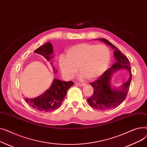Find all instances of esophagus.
Wrapping results in <instances>:
<instances>
[{"mask_svg":"<svg viewBox=\"0 0 147 147\" xmlns=\"http://www.w3.org/2000/svg\"><path fill=\"white\" fill-rule=\"evenodd\" d=\"M76 84L79 86H85L86 84V83H76Z\"/></svg>","mask_w":147,"mask_h":147,"instance_id":"1","label":"esophagus"}]
</instances>
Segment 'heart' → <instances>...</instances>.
<instances>
[{
    "label": "heart",
    "instance_id": "obj_1",
    "mask_svg": "<svg viewBox=\"0 0 147 147\" xmlns=\"http://www.w3.org/2000/svg\"><path fill=\"white\" fill-rule=\"evenodd\" d=\"M111 58L109 48L104 44L82 43L68 48L66 56L58 58L59 67L63 74L71 79L79 70L82 78L95 80L104 74Z\"/></svg>",
    "mask_w": 147,
    "mask_h": 147
}]
</instances>
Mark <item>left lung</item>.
<instances>
[{
  "label": "left lung",
  "mask_w": 147,
  "mask_h": 147,
  "mask_svg": "<svg viewBox=\"0 0 147 147\" xmlns=\"http://www.w3.org/2000/svg\"><path fill=\"white\" fill-rule=\"evenodd\" d=\"M98 40L114 49V56L116 62L96 81L90 83L94 90L92 95L88 98V102L93 109L105 111L114 109L124 101L129 89L132 79V73L129 59L117 47L105 38H98ZM122 69H126L129 72V80L123 84L119 89L112 88L111 85L112 74Z\"/></svg>",
  "instance_id": "8db88e82"
}]
</instances>
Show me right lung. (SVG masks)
Listing matches in <instances>:
<instances>
[{"mask_svg":"<svg viewBox=\"0 0 147 147\" xmlns=\"http://www.w3.org/2000/svg\"><path fill=\"white\" fill-rule=\"evenodd\" d=\"M34 53L43 56L48 61L52 59L53 48L50 42L40 46ZM51 63H52V62ZM55 70V68H53ZM57 73V70L55 73ZM74 84L72 81L64 82L54 79L52 85L44 94L34 98H26V102L34 109L42 112H50L55 110L61 105L67 95V90Z\"/></svg>","mask_w":147,"mask_h":147,"instance_id":"1","label":"right lung"}]
</instances>
